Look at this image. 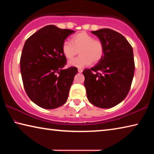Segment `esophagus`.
I'll return each instance as SVG.
<instances>
[{"label":"esophagus","mask_w":154,"mask_h":154,"mask_svg":"<svg viewBox=\"0 0 154 154\" xmlns=\"http://www.w3.org/2000/svg\"><path fill=\"white\" fill-rule=\"evenodd\" d=\"M78 72H83V70L82 69H78Z\"/></svg>","instance_id":"obj_1"}]
</instances>
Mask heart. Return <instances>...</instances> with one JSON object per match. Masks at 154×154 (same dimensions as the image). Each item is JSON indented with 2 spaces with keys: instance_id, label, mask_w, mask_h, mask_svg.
I'll return each instance as SVG.
<instances>
[{
  "instance_id": "obj_1",
  "label": "heart",
  "mask_w": 154,
  "mask_h": 154,
  "mask_svg": "<svg viewBox=\"0 0 154 154\" xmlns=\"http://www.w3.org/2000/svg\"><path fill=\"white\" fill-rule=\"evenodd\" d=\"M62 53L68 60H71L79 53L78 58L69 62L70 66L83 68L93 63H97L104 55V46L100 40L94 39L92 35L81 32L74 35L71 43L64 41L62 44Z\"/></svg>"
}]
</instances>
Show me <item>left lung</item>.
I'll return each instance as SVG.
<instances>
[{"label":"left lung","instance_id":"8db88e82","mask_svg":"<svg viewBox=\"0 0 154 154\" xmlns=\"http://www.w3.org/2000/svg\"><path fill=\"white\" fill-rule=\"evenodd\" d=\"M104 46V55L95 66L85 69L84 85L88 100L109 109L118 105L129 92L134 73L132 46L124 36L109 28L92 31Z\"/></svg>","mask_w":154,"mask_h":154}]
</instances>
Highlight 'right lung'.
Segmentation results:
<instances>
[{"label":"right lung","mask_w":154,"mask_h":154,"mask_svg":"<svg viewBox=\"0 0 154 154\" xmlns=\"http://www.w3.org/2000/svg\"><path fill=\"white\" fill-rule=\"evenodd\" d=\"M74 32L48 25L24 43L20 58L23 84L28 97L41 108L56 109L66 102L77 69H63L66 58L62 48L65 39Z\"/></svg>","instance_id":"add662e5"}]
</instances>
